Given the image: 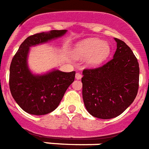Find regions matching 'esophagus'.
<instances>
[{"mask_svg":"<svg viewBox=\"0 0 149 149\" xmlns=\"http://www.w3.org/2000/svg\"><path fill=\"white\" fill-rule=\"evenodd\" d=\"M81 78H82V74L80 73V72H77V73H76V79H77V80H80Z\"/></svg>","mask_w":149,"mask_h":149,"instance_id":"esophagus-1","label":"esophagus"}]
</instances>
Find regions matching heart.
Here are the masks:
<instances>
[{
	"label": "heart",
	"instance_id": "1",
	"mask_svg": "<svg viewBox=\"0 0 149 149\" xmlns=\"http://www.w3.org/2000/svg\"><path fill=\"white\" fill-rule=\"evenodd\" d=\"M111 49L107 42L97 38H88L80 42L73 49L72 54L77 59H86L88 65H100L107 58Z\"/></svg>",
	"mask_w": 149,
	"mask_h": 149
}]
</instances>
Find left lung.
<instances>
[{
  "label": "left lung",
  "mask_w": 149,
  "mask_h": 149,
  "mask_svg": "<svg viewBox=\"0 0 149 149\" xmlns=\"http://www.w3.org/2000/svg\"><path fill=\"white\" fill-rule=\"evenodd\" d=\"M114 39L117 49L114 58L102 66L84 69L81 79L86 109L101 119L123 113L135 100L139 88L137 59L123 41Z\"/></svg>",
  "instance_id": "obj_1"
}]
</instances>
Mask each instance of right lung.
Masks as SVG:
<instances>
[{"mask_svg": "<svg viewBox=\"0 0 149 149\" xmlns=\"http://www.w3.org/2000/svg\"><path fill=\"white\" fill-rule=\"evenodd\" d=\"M66 30H53L27 37L14 55L9 72L11 94L17 104L31 114H49L57 108L66 90L75 79L76 72H64L54 70L47 74L35 76L27 68L29 47L61 37Z\"/></svg>", "mask_w": 149, "mask_h": 149, "instance_id": "add662e5", "label": "right lung"}]
</instances>
